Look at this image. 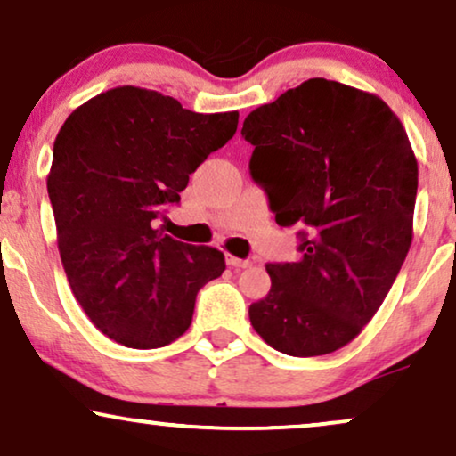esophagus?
Segmentation results:
<instances>
[{"label":"esophagus","mask_w":456,"mask_h":456,"mask_svg":"<svg viewBox=\"0 0 456 456\" xmlns=\"http://www.w3.org/2000/svg\"><path fill=\"white\" fill-rule=\"evenodd\" d=\"M224 261H227V265L229 267H233V269H246V267H250V261H246V258H238V256H233V255H224Z\"/></svg>","instance_id":"34e87169"}]
</instances>
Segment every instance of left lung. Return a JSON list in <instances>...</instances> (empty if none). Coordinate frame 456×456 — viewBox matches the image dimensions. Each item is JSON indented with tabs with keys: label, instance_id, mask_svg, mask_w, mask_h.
Segmentation results:
<instances>
[{
	"label": "left lung",
	"instance_id": "obj_1",
	"mask_svg": "<svg viewBox=\"0 0 456 456\" xmlns=\"http://www.w3.org/2000/svg\"><path fill=\"white\" fill-rule=\"evenodd\" d=\"M250 175L301 258L269 263L252 326L286 355H326L364 330L412 244L419 166L404 126L370 92L307 79L244 119Z\"/></svg>",
	"mask_w": 456,
	"mask_h": 456
}]
</instances>
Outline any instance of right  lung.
<instances>
[{
	"mask_svg": "<svg viewBox=\"0 0 456 456\" xmlns=\"http://www.w3.org/2000/svg\"><path fill=\"white\" fill-rule=\"evenodd\" d=\"M238 111L195 113L161 92L119 86L77 107L54 141L48 195L62 267L92 324L155 349L193 318L224 255L155 229L189 175L238 130Z\"/></svg>",
	"mask_w": 456,
	"mask_h": 456,
	"instance_id": "right-lung-1",
	"label": "right lung"
}]
</instances>
